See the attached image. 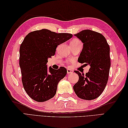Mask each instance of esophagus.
<instances>
[{"label":"esophagus","mask_w":128,"mask_h":128,"mask_svg":"<svg viewBox=\"0 0 128 128\" xmlns=\"http://www.w3.org/2000/svg\"><path fill=\"white\" fill-rule=\"evenodd\" d=\"M67 71V74H72L73 72V70H71L70 69H68Z\"/></svg>","instance_id":"esophagus-1"}]
</instances>
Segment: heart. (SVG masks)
Returning <instances> with one entry per match:
<instances>
[{"label":"heart","instance_id":"obj_1","mask_svg":"<svg viewBox=\"0 0 128 128\" xmlns=\"http://www.w3.org/2000/svg\"><path fill=\"white\" fill-rule=\"evenodd\" d=\"M79 41H80V40H77V39H75V40H72V42H79Z\"/></svg>","mask_w":128,"mask_h":128}]
</instances>
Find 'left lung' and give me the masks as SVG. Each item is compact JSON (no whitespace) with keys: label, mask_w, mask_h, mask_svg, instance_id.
<instances>
[{"label":"left lung","mask_w":128,"mask_h":128,"mask_svg":"<svg viewBox=\"0 0 128 128\" xmlns=\"http://www.w3.org/2000/svg\"><path fill=\"white\" fill-rule=\"evenodd\" d=\"M83 43L78 61L90 66L86 75L75 71L79 77L73 86L80 99L91 100L98 98L105 88L110 67V48L104 37L91 30H84L75 34Z\"/></svg>","instance_id":"8db88e82"}]
</instances>
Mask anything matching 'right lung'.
<instances>
[{
	"label": "right lung",
	"mask_w": 128,
	"mask_h": 128,
	"mask_svg": "<svg viewBox=\"0 0 128 128\" xmlns=\"http://www.w3.org/2000/svg\"><path fill=\"white\" fill-rule=\"evenodd\" d=\"M72 37L70 34L48 29L34 31L25 37L20 48V67L23 86L33 100L44 102L56 94L58 84L66 75L67 69H48L46 64L55 54L57 46Z\"/></svg>",
	"instance_id": "right-lung-1"
}]
</instances>
